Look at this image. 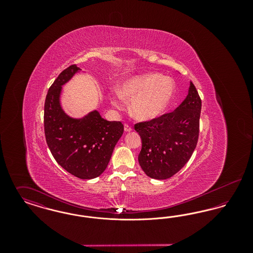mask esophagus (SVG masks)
Returning a JSON list of instances; mask_svg holds the SVG:
<instances>
[{"instance_id":"1","label":"esophagus","mask_w":253,"mask_h":253,"mask_svg":"<svg viewBox=\"0 0 253 253\" xmlns=\"http://www.w3.org/2000/svg\"><path fill=\"white\" fill-rule=\"evenodd\" d=\"M124 131L126 132H132V128L128 124H124Z\"/></svg>"}]
</instances>
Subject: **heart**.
<instances>
[{
    "mask_svg": "<svg viewBox=\"0 0 253 253\" xmlns=\"http://www.w3.org/2000/svg\"><path fill=\"white\" fill-rule=\"evenodd\" d=\"M176 85L172 79L157 72L135 75L124 80L119 93L111 95L114 107L123 108V99L132 101L131 113L137 121H152L162 116L173 101Z\"/></svg>",
    "mask_w": 253,
    "mask_h": 253,
    "instance_id": "1",
    "label": "heart"
}]
</instances>
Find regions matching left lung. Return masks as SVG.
Instances as JSON below:
<instances>
[{"label":"left lung","mask_w":253,"mask_h":253,"mask_svg":"<svg viewBox=\"0 0 253 253\" xmlns=\"http://www.w3.org/2000/svg\"><path fill=\"white\" fill-rule=\"evenodd\" d=\"M201 105L191 82L186 98L173 112L134 125L142 143L138 162L149 177L168 179L189 161L198 140Z\"/></svg>","instance_id":"left-lung-1"}]
</instances>
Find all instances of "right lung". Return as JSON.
<instances>
[{"label": "right lung", "mask_w": 253, "mask_h": 253, "mask_svg": "<svg viewBox=\"0 0 253 253\" xmlns=\"http://www.w3.org/2000/svg\"><path fill=\"white\" fill-rule=\"evenodd\" d=\"M82 72L71 65L60 73L49 88L44 103V133L56 161L81 179L99 176L108 166L115 146L123 133L121 121H108L94 110L83 118H72L61 106L62 86L75 74Z\"/></svg>", "instance_id": "right-lung-1"}]
</instances>
